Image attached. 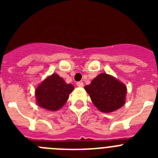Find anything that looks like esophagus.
I'll list each match as a JSON object with an SVG mask.
<instances>
[{
  "label": "esophagus",
  "mask_w": 158,
  "mask_h": 158,
  "mask_svg": "<svg viewBox=\"0 0 158 158\" xmlns=\"http://www.w3.org/2000/svg\"><path fill=\"white\" fill-rule=\"evenodd\" d=\"M77 85L78 87H83L84 83L82 81H78L77 83Z\"/></svg>",
  "instance_id": "esophagus-1"
}]
</instances>
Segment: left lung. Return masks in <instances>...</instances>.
I'll use <instances>...</instances> for the list:
<instances>
[{
	"label": "left lung",
	"instance_id": "obj_1",
	"mask_svg": "<svg viewBox=\"0 0 158 158\" xmlns=\"http://www.w3.org/2000/svg\"><path fill=\"white\" fill-rule=\"evenodd\" d=\"M94 105L103 112H111L125 103L127 88L115 77L100 73L85 87Z\"/></svg>",
	"mask_w": 158,
	"mask_h": 158
}]
</instances>
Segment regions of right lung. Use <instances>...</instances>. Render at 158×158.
I'll return each instance as SVG.
<instances>
[{"instance_id": "obj_1", "label": "right lung", "mask_w": 158, "mask_h": 158, "mask_svg": "<svg viewBox=\"0 0 158 158\" xmlns=\"http://www.w3.org/2000/svg\"><path fill=\"white\" fill-rule=\"evenodd\" d=\"M73 90L71 84L65 83L56 73L52 74L36 89L38 105L50 111H57L65 104Z\"/></svg>"}]
</instances>
